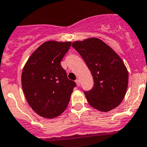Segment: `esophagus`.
<instances>
[{
	"label": "esophagus",
	"instance_id": "esophagus-1",
	"mask_svg": "<svg viewBox=\"0 0 147 147\" xmlns=\"http://www.w3.org/2000/svg\"><path fill=\"white\" fill-rule=\"evenodd\" d=\"M75 82H76V85H77L78 86H80V81H79V79H76V80L75 81Z\"/></svg>",
	"mask_w": 147,
	"mask_h": 147
}]
</instances>
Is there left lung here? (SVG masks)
Wrapping results in <instances>:
<instances>
[{
    "mask_svg": "<svg viewBox=\"0 0 147 147\" xmlns=\"http://www.w3.org/2000/svg\"><path fill=\"white\" fill-rule=\"evenodd\" d=\"M93 76L94 86L84 91L94 108L107 112L115 108L125 97L128 73L118 54L101 40L95 37L73 42Z\"/></svg>",
    "mask_w": 147,
    "mask_h": 147,
    "instance_id": "obj_1",
    "label": "left lung"
}]
</instances>
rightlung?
I'll return each instance as SVG.
<instances>
[{
  "instance_id": "right-lung-1",
  "label": "right lung",
  "mask_w": 147,
  "mask_h": 147,
  "mask_svg": "<svg viewBox=\"0 0 147 147\" xmlns=\"http://www.w3.org/2000/svg\"><path fill=\"white\" fill-rule=\"evenodd\" d=\"M71 45V42H45L24 67L22 85L25 97L32 110L43 118H53L63 113L76 86L61 65Z\"/></svg>"
}]
</instances>
